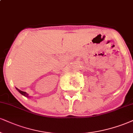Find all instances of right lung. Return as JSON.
<instances>
[{
	"label": "right lung",
	"instance_id": "right-lung-1",
	"mask_svg": "<svg viewBox=\"0 0 133 133\" xmlns=\"http://www.w3.org/2000/svg\"><path fill=\"white\" fill-rule=\"evenodd\" d=\"M16 89H17V91H18L19 93H21V94H22V95H23V96H25V97H29V96H28V94L26 92H24V91H21V90H19V89H18L17 88H16Z\"/></svg>",
	"mask_w": 133,
	"mask_h": 133
}]
</instances>
